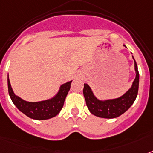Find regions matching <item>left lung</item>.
Returning a JSON list of instances; mask_svg holds the SVG:
<instances>
[{"label":"left lung","instance_id":"left-lung-1","mask_svg":"<svg viewBox=\"0 0 153 153\" xmlns=\"http://www.w3.org/2000/svg\"><path fill=\"white\" fill-rule=\"evenodd\" d=\"M134 66L136 78L133 81L132 87L125 94L118 98L106 101L98 100L94 95L91 87L87 84L84 83L83 95L86 105L91 114L102 118H115L121 116V114H123L130 108L137 96L139 87V72L135 59Z\"/></svg>","mask_w":153,"mask_h":153}]
</instances>
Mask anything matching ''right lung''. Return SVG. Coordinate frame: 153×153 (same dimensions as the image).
I'll return each instance as SVG.
<instances>
[{"label": "right lung", "mask_w": 153, "mask_h": 153, "mask_svg": "<svg viewBox=\"0 0 153 153\" xmlns=\"http://www.w3.org/2000/svg\"><path fill=\"white\" fill-rule=\"evenodd\" d=\"M70 81L67 83L62 84L58 94L51 99L37 102H29L23 100L14 94L11 87L10 82L8 75V94L13 104L17 107V109L25 114L30 118L36 120H47L55 117L62 109L64 104L65 98L71 88Z\"/></svg>", "instance_id": "right-lung-1"}]
</instances>
